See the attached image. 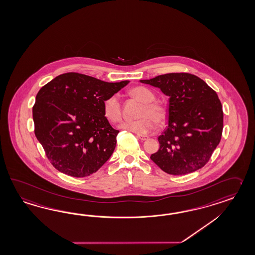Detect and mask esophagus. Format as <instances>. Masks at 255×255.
<instances>
[{"label":"esophagus","mask_w":255,"mask_h":255,"mask_svg":"<svg viewBox=\"0 0 255 255\" xmlns=\"http://www.w3.org/2000/svg\"><path fill=\"white\" fill-rule=\"evenodd\" d=\"M137 137H138L140 140H142V141H145V140H147V139L149 138L147 135H143V134H137Z\"/></svg>","instance_id":"1"}]
</instances>
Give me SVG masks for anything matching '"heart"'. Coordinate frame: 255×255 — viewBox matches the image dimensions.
<instances>
[{"label": "heart", "instance_id": "b5f03b06", "mask_svg": "<svg viewBox=\"0 0 255 255\" xmlns=\"http://www.w3.org/2000/svg\"><path fill=\"white\" fill-rule=\"evenodd\" d=\"M130 94L143 102L134 121L124 122L120 127L137 134H146L155 129V124H163L166 120V111L163 106L155 102V95L148 88L137 87ZM103 115L111 124H117L122 119V106L117 95H112L103 102Z\"/></svg>", "mask_w": 255, "mask_h": 255}]
</instances>
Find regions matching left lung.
<instances>
[{"instance_id": "1", "label": "left lung", "mask_w": 255, "mask_h": 255, "mask_svg": "<svg viewBox=\"0 0 255 255\" xmlns=\"http://www.w3.org/2000/svg\"><path fill=\"white\" fill-rule=\"evenodd\" d=\"M169 97L168 126L158 136L159 150L150 158L163 171L185 175L203 168L221 140L223 111L218 94L188 73L141 80Z\"/></svg>"}]
</instances>
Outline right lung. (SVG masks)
<instances>
[{
    "mask_svg": "<svg viewBox=\"0 0 255 255\" xmlns=\"http://www.w3.org/2000/svg\"><path fill=\"white\" fill-rule=\"evenodd\" d=\"M128 83L66 73L40 88L33 106L34 131L54 168L83 178L111 157L119 130L104 117L103 102Z\"/></svg>",
    "mask_w": 255,
    "mask_h": 255,
    "instance_id": "right-lung-1",
    "label": "right lung"
}]
</instances>
